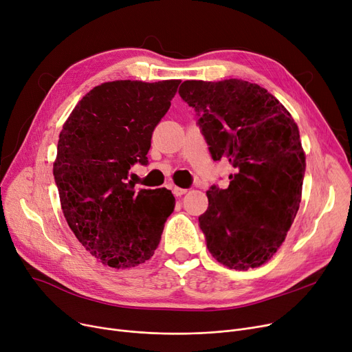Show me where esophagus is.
<instances>
[{
  "instance_id": "esophagus-1",
  "label": "esophagus",
  "mask_w": 352,
  "mask_h": 352,
  "mask_svg": "<svg viewBox=\"0 0 352 352\" xmlns=\"http://www.w3.org/2000/svg\"><path fill=\"white\" fill-rule=\"evenodd\" d=\"M173 192H174L175 197H181V195H184V194H187V190H186V188H179V187L174 186V187H173Z\"/></svg>"
}]
</instances>
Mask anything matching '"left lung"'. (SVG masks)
Returning <instances> with one entry per match:
<instances>
[{"mask_svg":"<svg viewBox=\"0 0 352 352\" xmlns=\"http://www.w3.org/2000/svg\"><path fill=\"white\" fill-rule=\"evenodd\" d=\"M179 96L199 117L214 161L224 155L234 173L227 190L207 191L198 221L207 248L230 270L268 263L298 212L305 153L288 109L258 84L188 80Z\"/></svg>","mask_w":352,"mask_h":352,"instance_id":"8db88e82","label":"left lung"}]
</instances>
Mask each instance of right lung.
I'll return each instance as SVG.
<instances>
[{"label":"right lung","mask_w":352,"mask_h":352,"mask_svg":"<svg viewBox=\"0 0 352 352\" xmlns=\"http://www.w3.org/2000/svg\"><path fill=\"white\" fill-rule=\"evenodd\" d=\"M179 80H120L92 88L60 133L52 173L64 217L82 247L111 268H131L154 255L175 198L166 188L126 182L146 164L154 128Z\"/></svg>","instance_id":"1"}]
</instances>
